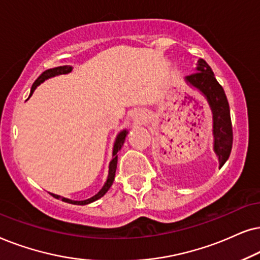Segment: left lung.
Wrapping results in <instances>:
<instances>
[{"label":"left lung","mask_w":260,"mask_h":260,"mask_svg":"<svg viewBox=\"0 0 260 260\" xmlns=\"http://www.w3.org/2000/svg\"><path fill=\"white\" fill-rule=\"evenodd\" d=\"M195 74L186 76L185 82L199 89L208 101L213 112L214 152L219 158L220 168L230 158L233 144V131L226 94L216 81L214 72L206 60L199 59Z\"/></svg>","instance_id":"left-lung-1"}]
</instances>
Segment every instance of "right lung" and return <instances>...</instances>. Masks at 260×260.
<instances>
[{"label":"right lung","mask_w":260,"mask_h":260,"mask_svg":"<svg viewBox=\"0 0 260 260\" xmlns=\"http://www.w3.org/2000/svg\"><path fill=\"white\" fill-rule=\"evenodd\" d=\"M72 71V67L70 65H64V67H58V68H53V69H48V70L44 71L43 74H41L39 77L37 78V81L33 83L32 85V89H30V94H29V98L32 96V94L34 92V90L39 84L41 83L46 81V79L51 78V77H54V76H59V75H67L69 72ZM128 131L127 129H123L121 131V132L117 134L116 139H115V143H114V147H113V159L110 160L109 162V172H108V178H107V181L105 183V185L102 186V189L100 190V191L96 193L95 196L90 197L88 200H84V201H74V200H69V199H65V197H61L59 195H54V193H51L52 196L54 197V199L57 200H61L64 201V202H68V203H71V205H77V206H84V205H89V203L94 202V201L101 199V197L105 195V193L108 191L110 186H112L113 182H114V178H115V172H116V165H117V152L121 150V147H122V145L124 143V139H126V136H127Z\"/></svg>","instance_id":"add662e5"}]
</instances>
